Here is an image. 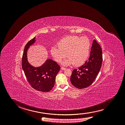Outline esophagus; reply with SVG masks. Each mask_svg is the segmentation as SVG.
Returning a JSON list of instances; mask_svg holds the SVG:
<instances>
[{
	"mask_svg": "<svg viewBox=\"0 0 125 125\" xmlns=\"http://www.w3.org/2000/svg\"><path fill=\"white\" fill-rule=\"evenodd\" d=\"M61 69L62 70H65L66 69V68L62 67H61Z\"/></svg>",
	"mask_w": 125,
	"mask_h": 125,
	"instance_id": "obj_1",
	"label": "esophagus"
}]
</instances>
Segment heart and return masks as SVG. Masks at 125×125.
Listing matches in <instances>:
<instances>
[{
    "mask_svg": "<svg viewBox=\"0 0 125 125\" xmlns=\"http://www.w3.org/2000/svg\"><path fill=\"white\" fill-rule=\"evenodd\" d=\"M57 47L53 46L51 52L56 62L60 63L67 56L68 58L63 62L64 65L72 64L76 66L81 65L88 58L90 53L91 42L86 37L68 36L57 43Z\"/></svg>",
    "mask_w": 125,
    "mask_h": 125,
    "instance_id": "b5f03b06",
    "label": "heart"
}]
</instances>
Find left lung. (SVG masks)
Segmentation results:
<instances>
[{"instance_id": "1", "label": "left lung", "mask_w": 125, "mask_h": 125, "mask_svg": "<svg viewBox=\"0 0 125 125\" xmlns=\"http://www.w3.org/2000/svg\"><path fill=\"white\" fill-rule=\"evenodd\" d=\"M102 62V49L94 40L88 60L78 69L73 71L70 79L72 84L78 89L91 85L100 72Z\"/></svg>"}]
</instances>
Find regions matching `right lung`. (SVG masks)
Here are the masks:
<instances>
[{
  "label": "right lung",
  "mask_w": 125,
  "mask_h": 125,
  "mask_svg": "<svg viewBox=\"0 0 125 125\" xmlns=\"http://www.w3.org/2000/svg\"><path fill=\"white\" fill-rule=\"evenodd\" d=\"M36 41V37L27 43L23 51L22 66L27 80L31 87L42 92H48L53 88L56 76L60 69L57 63L47 59L42 65L35 67L31 65L27 60V51Z\"/></svg>",
  "instance_id": "obj_1"
}]
</instances>
